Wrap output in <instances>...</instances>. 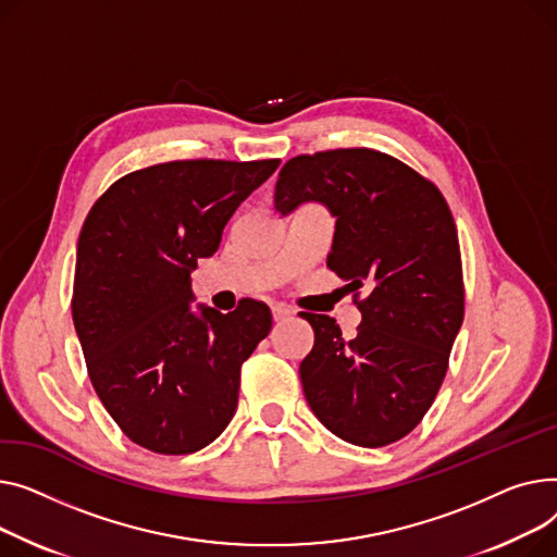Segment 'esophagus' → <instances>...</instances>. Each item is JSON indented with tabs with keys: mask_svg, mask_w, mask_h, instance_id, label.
Masks as SVG:
<instances>
[{
	"mask_svg": "<svg viewBox=\"0 0 557 557\" xmlns=\"http://www.w3.org/2000/svg\"><path fill=\"white\" fill-rule=\"evenodd\" d=\"M272 317H274V321H285V319L292 317V310L283 304H274L272 306Z\"/></svg>",
	"mask_w": 557,
	"mask_h": 557,
	"instance_id": "1",
	"label": "esophagus"
}]
</instances>
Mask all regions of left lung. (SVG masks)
Returning <instances> with one entry per match:
<instances>
[{
	"label": "left lung",
	"instance_id": "obj_1",
	"mask_svg": "<svg viewBox=\"0 0 557 557\" xmlns=\"http://www.w3.org/2000/svg\"><path fill=\"white\" fill-rule=\"evenodd\" d=\"M317 202L335 218L329 265L362 323L342 337L329 314L301 317L314 346L299 367L304 394L346 443L382 447L407 436L432 407L463 323V276L456 224L441 190L407 163L369 148L289 159L274 211L285 218Z\"/></svg>",
	"mask_w": 557,
	"mask_h": 557
}]
</instances>
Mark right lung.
<instances>
[{
  "label": "right lung",
  "instance_id": "add662e5",
  "mask_svg": "<svg viewBox=\"0 0 557 557\" xmlns=\"http://www.w3.org/2000/svg\"><path fill=\"white\" fill-rule=\"evenodd\" d=\"M276 169L278 159L157 163L114 182L83 224L72 314L89 380L150 451H198L236 413L240 367L272 312L253 299L226 314L193 308L190 272Z\"/></svg>",
  "mask_w": 557,
  "mask_h": 557
}]
</instances>
